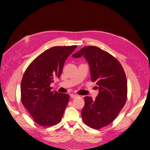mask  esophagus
I'll list each match as a JSON object with an SVG mask.
<instances>
[{
    "label": "esophagus",
    "mask_w": 150,
    "mask_h": 150,
    "mask_svg": "<svg viewBox=\"0 0 150 150\" xmlns=\"http://www.w3.org/2000/svg\"><path fill=\"white\" fill-rule=\"evenodd\" d=\"M69 95H70V97H71L72 98H75L76 97H77V95L73 94V93H71Z\"/></svg>",
    "instance_id": "34e87169"
}]
</instances>
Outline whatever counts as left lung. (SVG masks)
Segmentation results:
<instances>
[{"label":"left lung","instance_id":"obj_1","mask_svg":"<svg viewBox=\"0 0 150 150\" xmlns=\"http://www.w3.org/2000/svg\"><path fill=\"white\" fill-rule=\"evenodd\" d=\"M73 58L83 57L90 67L91 80L96 82L98 93L95 100L85 97L81 111L84 122L100 129L112 122L127 98V80L122 66L110 53L95 46L84 47Z\"/></svg>","mask_w":150,"mask_h":150}]
</instances>
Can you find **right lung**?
<instances>
[{
  "mask_svg": "<svg viewBox=\"0 0 150 150\" xmlns=\"http://www.w3.org/2000/svg\"><path fill=\"white\" fill-rule=\"evenodd\" d=\"M76 47L55 46L46 50L30 64L22 77V104L40 126L55 125L62 119L69 96L52 91L50 84L60 77L66 59Z\"/></svg>",
  "mask_w": 150,
  "mask_h": 150,
  "instance_id": "obj_1",
  "label": "right lung"
}]
</instances>
